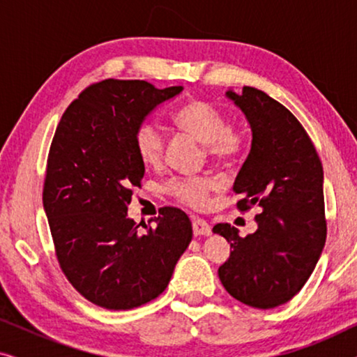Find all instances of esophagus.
Segmentation results:
<instances>
[{"mask_svg": "<svg viewBox=\"0 0 357 357\" xmlns=\"http://www.w3.org/2000/svg\"><path fill=\"white\" fill-rule=\"evenodd\" d=\"M193 232L195 236H209L211 234V226L203 219H193Z\"/></svg>", "mask_w": 357, "mask_h": 357, "instance_id": "34e87169", "label": "esophagus"}]
</instances>
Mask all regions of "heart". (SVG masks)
Returning a JSON list of instances; mask_svg holds the SVG:
<instances>
[{
    "label": "heart",
    "instance_id": "obj_1",
    "mask_svg": "<svg viewBox=\"0 0 357 357\" xmlns=\"http://www.w3.org/2000/svg\"><path fill=\"white\" fill-rule=\"evenodd\" d=\"M175 123L203 143L209 158L218 162L236 159L245 146L241 131L227 128L221 112L204 100H190L180 107L175 114ZM135 148L144 165L158 167L162 162L165 149L162 128L154 121H144L135 131ZM167 190L187 206L203 208L208 203L213 182L206 177L174 178L169 182Z\"/></svg>",
    "mask_w": 357,
    "mask_h": 357
}]
</instances>
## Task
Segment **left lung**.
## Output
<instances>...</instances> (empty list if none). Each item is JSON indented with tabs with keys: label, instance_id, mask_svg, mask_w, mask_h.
Masks as SVG:
<instances>
[{
	"label": "left lung",
	"instance_id": "left-lung-1",
	"mask_svg": "<svg viewBox=\"0 0 357 357\" xmlns=\"http://www.w3.org/2000/svg\"><path fill=\"white\" fill-rule=\"evenodd\" d=\"M252 130V146L238 170L234 193L241 211L260 206L257 231L238 236L231 224L213 227L231 242L219 266L234 299L255 309L291 301L315 270L326 238L324 167L309 135L284 105L255 87L226 91Z\"/></svg>",
	"mask_w": 357,
	"mask_h": 357
}]
</instances>
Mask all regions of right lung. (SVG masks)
<instances>
[{"mask_svg": "<svg viewBox=\"0 0 357 357\" xmlns=\"http://www.w3.org/2000/svg\"><path fill=\"white\" fill-rule=\"evenodd\" d=\"M182 91L105 79L82 91L56 126L43 209L63 273L104 309H135L162 294L192 242V222L182 209L162 208L154 227L141 229L128 216L131 188L144 177L135 131Z\"/></svg>", "mask_w": 357, "mask_h": 357, "instance_id": "1", "label": "right lung"}]
</instances>
